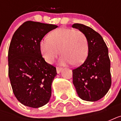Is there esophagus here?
I'll use <instances>...</instances> for the list:
<instances>
[{"instance_id":"esophagus-1","label":"esophagus","mask_w":121,"mask_h":121,"mask_svg":"<svg viewBox=\"0 0 121 121\" xmlns=\"http://www.w3.org/2000/svg\"><path fill=\"white\" fill-rule=\"evenodd\" d=\"M61 71V68H60V67H56V72L58 73H60Z\"/></svg>"}]
</instances>
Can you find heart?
I'll return each mask as SVG.
<instances>
[{
	"instance_id": "heart-1",
	"label": "heart",
	"mask_w": 121,
	"mask_h": 121,
	"mask_svg": "<svg viewBox=\"0 0 121 121\" xmlns=\"http://www.w3.org/2000/svg\"><path fill=\"white\" fill-rule=\"evenodd\" d=\"M89 45L87 38L82 31L70 28H60L52 31L48 38L40 42L42 56L48 63L53 62L60 54L61 65L72 63L80 65L87 58Z\"/></svg>"
}]
</instances>
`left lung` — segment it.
<instances>
[{
  "label": "left lung",
  "mask_w": 121,
  "mask_h": 121,
  "mask_svg": "<svg viewBox=\"0 0 121 121\" xmlns=\"http://www.w3.org/2000/svg\"><path fill=\"white\" fill-rule=\"evenodd\" d=\"M72 27L82 31L89 45L88 56L84 63L73 72V83L79 97L95 102L103 97L111 86V61L108 48L102 37L91 27L82 24Z\"/></svg>",
  "instance_id": "left-lung-1"
}]
</instances>
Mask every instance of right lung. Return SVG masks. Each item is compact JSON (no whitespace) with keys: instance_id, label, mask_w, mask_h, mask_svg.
Instances as JSON below:
<instances>
[{"instance_id":"add662e5","label":"right lung","mask_w":121,"mask_h":121,"mask_svg":"<svg viewBox=\"0 0 121 121\" xmlns=\"http://www.w3.org/2000/svg\"><path fill=\"white\" fill-rule=\"evenodd\" d=\"M57 27L28 21L12 36L8 52L9 77L14 95L26 106L42 107L51 97V83L56 70L42 56L40 42Z\"/></svg>"}]
</instances>
